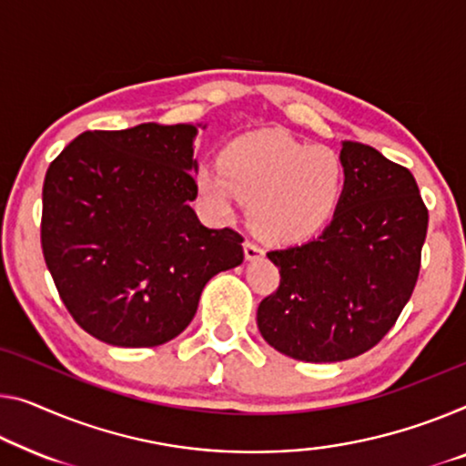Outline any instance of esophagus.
Segmentation results:
<instances>
[{
	"mask_svg": "<svg viewBox=\"0 0 466 466\" xmlns=\"http://www.w3.org/2000/svg\"><path fill=\"white\" fill-rule=\"evenodd\" d=\"M242 247H245L247 261H255V259H259V257H263V248L259 245H255V242H251V240H247Z\"/></svg>",
	"mask_w": 466,
	"mask_h": 466,
	"instance_id": "34e87169",
	"label": "esophagus"
}]
</instances>
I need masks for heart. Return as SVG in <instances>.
I'll return each instance as SVG.
<instances>
[{"label":"heart","mask_w":466,"mask_h":466,"mask_svg":"<svg viewBox=\"0 0 466 466\" xmlns=\"http://www.w3.org/2000/svg\"><path fill=\"white\" fill-rule=\"evenodd\" d=\"M347 188L341 155L266 129L236 137L221 150L219 171L200 167L197 190L219 218H230L236 197L261 238L301 242L335 218Z\"/></svg>","instance_id":"1"}]
</instances>
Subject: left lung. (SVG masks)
<instances>
[{
  "mask_svg": "<svg viewBox=\"0 0 466 466\" xmlns=\"http://www.w3.org/2000/svg\"><path fill=\"white\" fill-rule=\"evenodd\" d=\"M347 188L314 240L269 261L280 287L257 309L261 337L301 362H341L370 350L398 320L420 269L429 213L416 179L372 146L343 142Z\"/></svg>",
  "mask_w": 466,
  "mask_h": 466,
  "instance_id": "1",
  "label": "left lung"
}]
</instances>
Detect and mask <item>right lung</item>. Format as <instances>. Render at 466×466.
<instances>
[{"instance_id":"1","label":"right lung","mask_w":466,"mask_h":466,"mask_svg":"<svg viewBox=\"0 0 466 466\" xmlns=\"http://www.w3.org/2000/svg\"><path fill=\"white\" fill-rule=\"evenodd\" d=\"M198 127L207 125L86 131L46 173V266L75 322L98 341H171L205 284L245 259L238 232L203 226L190 207Z\"/></svg>"}]
</instances>
